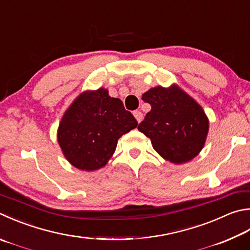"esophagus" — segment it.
<instances>
[{"label": "esophagus", "mask_w": 250, "mask_h": 250, "mask_svg": "<svg viewBox=\"0 0 250 250\" xmlns=\"http://www.w3.org/2000/svg\"><path fill=\"white\" fill-rule=\"evenodd\" d=\"M133 116L135 117V119H137V121H138V122H141V121H142V119H143V115H142V112L139 111V110H135V111H133Z\"/></svg>", "instance_id": "1"}]
</instances>
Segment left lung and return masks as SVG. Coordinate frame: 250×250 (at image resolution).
<instances>
[{"instance_id": "obj_1", "label": "left lung", "mask_w": 250, "mask_h": 250, "mask_svg": "<svg viewBox=\"0 0 250 250\" xmlns=\"http://www.w3.org/2000/svg\"><path fill=\"white\" fill-rule=\"evenodd\" d=\"M152 109L139 125L153 148L174 164L196 157L206 143L208 120L202 107L177 85L148 89L142 95Z\"/></svg>"}]
</instances>
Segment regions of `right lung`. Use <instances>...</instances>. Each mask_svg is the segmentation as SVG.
Wrapping results in <instances>:
<instances>
[{
  "label": "right lung",
  "mask_w": 250,
  "mask_h": 250,
  "mask_svg": "<svg viewBox=\"0 0 250 250\" xmlns=\"http://www.w3.org/2000/svg\"><path fill=\"white\" fill-rule=\"evenodd\" d=\"M138 121L108 90H86L71 104L58 129V142L67 161L82 170H97L115 153L118 139Z\"/></svg>",
  "instance_id": "obj_1"
}]
</instances>
